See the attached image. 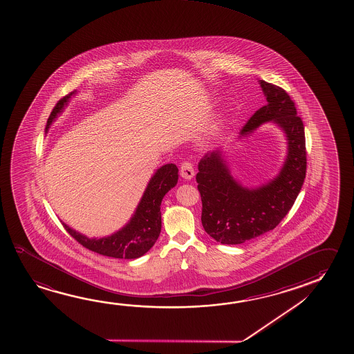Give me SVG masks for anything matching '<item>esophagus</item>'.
Wrapping results in <instances>:
<instances>
[{"label": "esophagus", "mask_w": 354, "mask_h": 354, "mask_svg": "<svg viewBox=\"0 0 354 354\" xmlns=\"http://www.w3.org/2000/svg\"><path fill=\"white\" fill-rule=\"evenodd\" d=\"M180 175L184 178V179L190 180L194 178L195 175V170H194V165L192 162L184 160L180 165Z\"/></svg>", "instance_id": "1"}]
</instances>
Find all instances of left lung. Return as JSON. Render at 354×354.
<instances>
[{
  "mask_svg": "<svg viewBox=\"0 0 354 354\" xmlns=\"http://www.w3.org/2000/svg\"><path fill=\"white\" fill-rule=\"evenodd\" d=\"M259 82L268 104L255 111L241 134L275 122L286 134L288 156L278 176L253 190L233 179L220 151L200 160L196 181L203 201L201 222L207 234L222 244L244 243L274 230L292 207L306 176L305 129L295 104L284 88Z\"/></svg>",
  "mask_w": 354,
  "mask_h": 354,
  "instance_id": "1",
  "label": "left lung"
}]
</instances>
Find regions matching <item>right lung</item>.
<instances>
[{
    "label": "right lung",
    "instance_id": "obj_1",
    "mask_svg": "<svg viewBox=\"0 0 354 354\" xmlns=\"http://www.w3.org/2000/svg\"><path fill=\"white\" fill-rule=\"evenodd\" d=\"M76 91L68 93L58 101L48 118L47 129L52 124L53 120L57 117L64 104L69 101L71 95ZM178 167L175 164H165L153 175L149 184L145 189V195L140 200L136 214L121 231L112 234L110 237L90 239L82 236L69 226L63 223L71 237L88 250L95 253L120 258V259H136L145 254L157 242L162 230V214L160 203L167 192L174 187L178 183Z\"/></svg>",
    "mask_w": 354,
    "mask_h": 354
}]
</instances>
